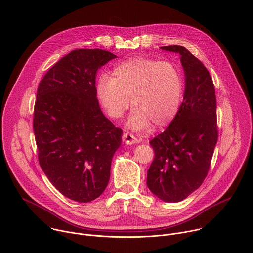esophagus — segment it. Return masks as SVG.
Returning <instances> with one entry per match:
<instances>
[{"instance_id":"obj_1","label":"esophagus","mask_w":253,"mask_h":253,"mask_svg":"<svg viewBox=\"0 0 253 253\" xmlns=\"http://www.w3.org/2000/svg\"><path fill=\"white\" fill-rule=\"evenodd\" d=\"M123 141L125 142V144H127V145H132V144H136L139 142V140L130 133L123 134Z\"/></svg>"}]
</instances>
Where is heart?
Masks as SVG:
<instances>
[{"mask_svg":"<svg viewBox=\"0 0 253 253\" xmlns=\"http://www.w3.org/2000/svg\"><path fill=\"white\" fill-rule=\"evenodd\" d=\"M96 94L106 114L120 119L130 106L134 108L127 126L135 131L169 124L181 105L183 81L170 62L137 58L115 67L112 77L102 75Z\"/></svg>","mask_w":253,"mask_h":253,"instance_id":"heart-1","label":"heart"}]
</instances>
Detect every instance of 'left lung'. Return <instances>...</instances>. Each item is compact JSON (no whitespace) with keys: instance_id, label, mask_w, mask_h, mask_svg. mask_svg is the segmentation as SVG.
Masks as SVG:
<instances>
[{"instance_id":"obj_1","label":"left lung","mask_w":253,"mask_h":253,"mask_svg":"<svg viewBox=\"0 0 253 253\" xmlns=\"http://www.w3.org/2000/svg\"><path fill=\"white\" fill-rule=\"evenodd\" d=\"M180 55L185 76L183 102L166 128L149 143L155 157L147 186L164 202H179L200 187L217 143L216 97L204 65L182 46L161 47Z\"/></svg>"}]
</instances>
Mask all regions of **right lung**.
Returning <instances> with one entry per match:
<instances>
[{"label":"right lung","mask_w":253,"mask_h":253,"mask_svg":"<svg viewBox=\"0 0 253 253\" xmlns=\"http://www.w3.org/2000/svg\"><path fill=\"white\" fill-rule=\"evenodd\" d=\"M116 55L99 49L72 51L41 80L33 129L39 163L64 196L90 202L106 189L122 130L104 116L96 94L98 70Z\"/></svg>","instance_id":"right-lung-1"}]
</instances>
